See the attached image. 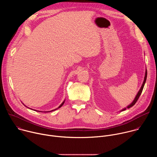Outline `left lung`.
<instances>
[{
  "instance_id": "obj_1",
  "label": "left lung",
  "mask_w": 157,
  "mask_h": 157,
  "mask_svg": "<svg viewBox=\"0 0 157 157\" xmlns=\"http://www.w3.org/2000/svg\"><path fill=\"white\" fill-rule=\"evenodd\" d=\"M147 71L146 70V71H145V78H144V82H143V84H142V86H141V88H140V89L139 90V91L138 92V93H137V96H136V97L135 98V99H134V100H133V101L129 105H128L127 107L128 108V109H129L130 107H132L133 105H135V104L137 102V100L139 99V97H140V94H141V93H142V91H143V89H144V85H145V82H146V79H147ZM126 109V108H124V109H122V111H123V110H125Z\"/></svg>"
}]
</instances>
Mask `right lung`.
<instances>
[{
    "label": "right lung",
    "instance_id": "obj_1",
    "mask_svg": "<svg viewBox=\"0 0 157 157\" xmlns=\"http://www.w3.org/2000/svg\"><path fill=\"white\" fill-rule=\"evenodd\" d=\"M64 101H63V102H62V104H61V105H59V107H58V108H57V109H54V110H51V111H53V110H56V109H59V108H60V107H61V106H62V105H63V104H64ZM51 111H50V112H51ZM45 113H48V112H45Z\"/></svg>",
    "mask_w": 157,
    "mask_h": 157
}]
</instances>
